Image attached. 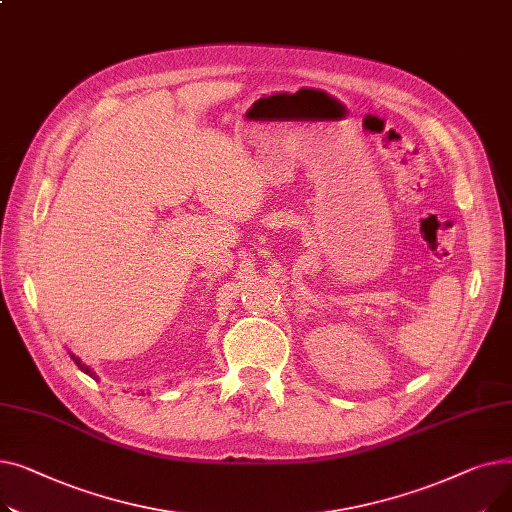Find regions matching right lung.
<instances>
[{
	"instance_id": "right-lung-1",
	"label": "right lung",
	"mask_w": 512,
	"mask_h": 512,
	"mask_svg": "<svg viewBox=\"0 0 512 512\" xmlns=\"http://www.w3.org/2000/svg\"><path fill=\"white\" fill-rule=\"evenodd\" d=\"M70 357L74 359V363L78 365V369H83L85 373H89V375H91V378H95V373H93V371H91V369H89L85 363H80V359H78V357H74V355H70Z\"/></svg>"
}]
</instances>
